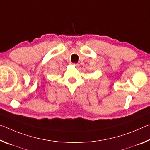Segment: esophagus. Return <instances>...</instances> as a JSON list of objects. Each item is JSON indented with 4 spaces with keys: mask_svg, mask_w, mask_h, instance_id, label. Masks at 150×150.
Segmentation results:
<instances>
[{
    "mask_svg": "<svg viewBox=\"0 0 150 150\" xmlns=\"http://www.w3.org/2000/svg\"><path fill=\"white\" fill-rule=\"evenodd\" d=\"M73 65H74V66L76 67H78V64H77V63H74Z\"/></svg>",
    "mask_w": 150,
    "mask_h": 150,
    "instance_id": "esophagus-1",
    "label": "esophagus"
}]
</instances>
